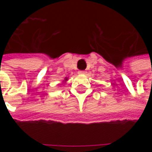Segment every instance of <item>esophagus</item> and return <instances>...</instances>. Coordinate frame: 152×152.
I'll list each match as a JSON object with an SVG mask.
<instances>
[{"instance_id": "obj_1", "label": "esophagus", "mask_w": 152, "mask_h": 152, "mask_svg": "<svg viewBox=\"0 0 152 152\" xmlns=\"http://www.w3.org/2000/svg\"><path fill=\"white\" fill-rule=\"evenodd\" d=\"M78 73H79L80 75H85V74H86V71H79Z\"/></svg>"}]
</instances>
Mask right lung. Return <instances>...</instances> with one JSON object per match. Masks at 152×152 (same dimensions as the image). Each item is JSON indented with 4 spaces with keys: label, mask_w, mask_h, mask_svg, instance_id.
Segmentation results:
<instances>
[{
    "label": "right lung",
    "mask_w": 152,
    "mask_h": 152,
    "mask_svg": "<svg viewBox=\"0 0 152 152\" xmlns=\"http://www.w3.org/2000/svg\"><path fill=\"white\" fill-rule=\"evenodd\" d=\"M67 80H68V79H67L66 77H65V78H64V80H63V83H66V81Z\"/></svg>",
    "instance_id": "add662e5"
}]
</instances>
